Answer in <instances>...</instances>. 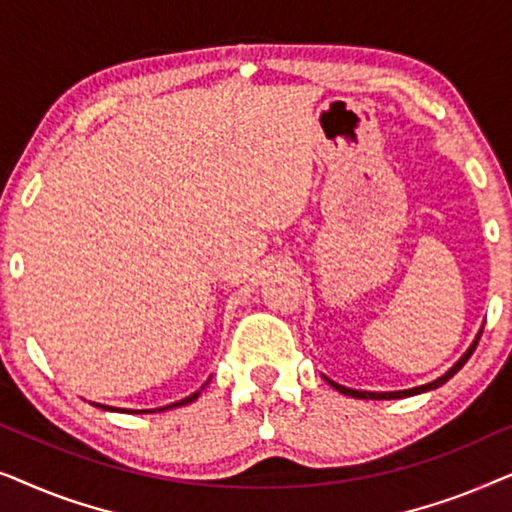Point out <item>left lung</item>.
I'll return each mask as SVG.
<instances>
[{
  "label": "left lung",
  "mask_w": 512,
  "mask_h": 512,
  "mask_svg": "<svg viewBox=\"0 0 512 512\" xmlns=\"http://www.w3.org/2000/svg\"><path fill=\"white\" fill-rule=\"evenodd\" d=\"M480 335H482V328L478 331V335H475V340H473V345L466 349V354L461 356V359L454 363V366L447 370L445 375H440L438 380H433V382H429V384H422V387H412V389H403V391H380V394H377V391H359V389H349V387H342V384H338V382H333V380H328V377L324 375V380L331 384L333 389H338L340 394H345V396H352V398H375V401H389V398H405V396H417V394H424V391H429V389H438L440 384H445L447 380H450L452 375H457L461 368H464V363L471 359V354L475 352V347H478V340H480Z\"/></svg>",
  "instance_id": "1"
}]
</instances>
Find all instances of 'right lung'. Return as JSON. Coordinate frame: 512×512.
<instances>
[{"label": "right lung", "instance_id": "right-lung-1", "mask_svg": "<svg viewBox=\"0 0 512 512\" xmlns=\"http://www.w3.org/2000/svg\"><path fill=\"white\" fill-rule=\"evenodd\" d=\"M205 389V387H202ZM200 396V391H195V394H191V396H186V398H181V401H177V403H170V405H163V408H156V410H118V412H165V410H172V408H179V405H188V403H193L195 398ZM95 408H102V410H114V408H109V405H102V403H93Z\"/></svg>", "mask_w": 512, "mask_h": 512}]
</instances>
